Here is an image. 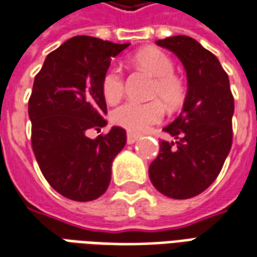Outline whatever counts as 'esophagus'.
Masks as SVG:
<instances>
[{
	"instance_id": "obj_1",
	"label": "esophagus",
	"mask_w": 257,
	"mask_h": 257,
	"mask_svg": "<svg viewBox=\"0 0 257 257\" xmlns=\"http://www.w3.org/2000/svg\"><path fill=\"white\" fill-rule=\"evenodd\" d=\"M138 139H139V135H135L132 134V132H128V135H126V142H128L129 145H132V143H135V142H138Z\"/></svg>"
}]
</instances>
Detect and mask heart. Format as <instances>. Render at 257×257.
I'll return each mask as SVG.
<instances>
[{"mask_svg":"<svg viewBox=\"0 0 257 257\" xmlns=\"http://www.w3.org/2000/svg\"><path fill=\"white\" fill-rule=\"evenodd\" d=\"M132 64L143 72L154 78L150 96L157 98L150 103L125 101L111 112L112 122L128 129L129 132L141 134L149 126L161 121L163 107L159 100L168 108H175L182 103L185 96L184 82L174 73V62L164 51L159 48H145L132 57ZM125 89L122 72L116 66L105 69L101 79L104 98L114 103L121 98Z\"/></svg>","mask_w":257,"mask_h":257,"instance_id":"heart-1","label":"heart"}]
</instances>
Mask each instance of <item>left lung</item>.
Returning <instances> with one entry per match:
<instances>
[{
	"mask_svg": "<svg viewBox=\"0 0 257 257\" xmlns=\"http://www.w3.org/2000/svg\"><path fill=\"white\" fill-rule=\"evenodd\" d=\"M156 43L184 64L188 93L182 112L163 129L175 142L161 141L149 177L163 195L189 199L214 182L231 150L234 97L220 61L195 39L172 36Z\"/></svg>",
	"mask_w": 257,
	"mask_h": 257,
	"instance_id": "obj_1",
	"label": "left lung"
}]
</instances>
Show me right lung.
I'll return each mask as SVG.
<instances>
[{"label":"right lung","mask_w":257,"mask_h":257,"mask_svg":"<svg viewBox=\"0 0 257 257\" xmlns=\"http://www.w3.org/2000/svg\"><path fill=\"white\" fill-rule=\"evenodd\" d=\"M90 36H76L47 55L29 98L32 147L47 182L62 196L90 202L107 191L112 160L125 146L126 132L107 125L101 79L111 58L128 47Z\"/></svg>","instance_id":"obj_1"}]
</instances>
